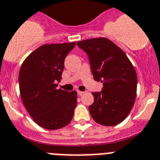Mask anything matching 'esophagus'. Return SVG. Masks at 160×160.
Wrapping results in <instances>:
<instances>
[{
  "instance_id": "esophagus-1",
  "label": "esophagus",
  "mask_w": 160,
  "mask_h": 160,
  "mask_svg": "<svg viewBox=\"0 0 160 160\" xmlns=\"http://www.w3.org/2000/svg\"><path fill=\"white\" fill-rule=\"evenodd\" d=\"M83 93H84V92H83V91H78V95L79 96H81V95H82Z\"/></svg>"
}]
</instances>
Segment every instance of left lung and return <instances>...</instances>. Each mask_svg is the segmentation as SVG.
<instances>
[{
	"instance_id": "1",
	"label": "left lung",
	"mask_w": 160,
	"mask_h": 160,
	"mask_svg": "<svg viewBox=\"0 0 160 160\" xmlns=\"http://www.w3.org/2000/svg\"><path fill=\"white\" fill-rule=\"evenodd\" d=\"M77 44L88 55L94 79L103 85L100 92L92 93L91 117L99 125H118L134 104L138 83L134 67L122 49L107 38L78 41Z\"/></svg>"
}]
</instances>
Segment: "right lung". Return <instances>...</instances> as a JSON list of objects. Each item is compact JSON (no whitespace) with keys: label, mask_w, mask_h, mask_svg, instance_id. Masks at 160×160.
<instances>
[{"label":"right lung","mask_w":160,"mask_h":160,"mask_svg":"<svg viewBox=\"0 0 160 160\" xmlns=\"http://www.w3.org/2000/svg\"><path fill=\"white\" fill-rule=\"evenodd\" d=\"M76 42L44 44L23 61L19 71L22 100L33 121L44 129L54 130L66 126L73 117L77 91L57 89L64 61Z\"/></svg>","instance_id":"obj_1"}]
</instances>
